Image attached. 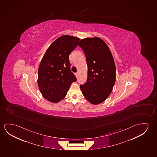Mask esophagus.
<instances>
[{"mask_svg": "<svg viewBox=\"0 0 157 157\" xmlns=\"http://www.w3.org/2000/svg\"><path fill=\"white\" fill-rule=\"evenodd\" d=\"M75 77L77 78L78 77V73H75Z\"/></svg>", "mask_w": 157, "mask_h": 157, "instance_id": "34e87169", "label": "esophagus"}]
</instances>
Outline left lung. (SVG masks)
Listing matches in <instances>:
<instances>
[{
    "instance_id": "1",
    "label": "left lung",
    "mask_w": 157,
    "mask_h": 157,
    "mask_svg": "<svg viewBox=\"0 0 157 157\" xmlns=\"http://www.w3.org/2000/svg\"><path fill=\"white\" fill-rule=\"evenodd\" d=\"M78 46L87 63V82L80 85L85 98L91 104H100L108 98L116 80V67L111 52L99 37L82 39Z\"/></svg>"
}]
</instances>
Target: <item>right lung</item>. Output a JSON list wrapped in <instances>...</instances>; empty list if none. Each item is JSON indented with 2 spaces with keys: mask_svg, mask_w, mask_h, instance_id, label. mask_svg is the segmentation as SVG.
I'll return each mask as SVG.
<instances>
[{
  "mask_svg": "<svg viewBox=\"0 0 157 157\" xmlns=\"http://www.w3.org/2000/svg\"><path fill=\"white\" fill-rule=\"evenodd\" d=\"M79 39L63 35L54 41L46 51L38 70L37 84L44 98L58 103L65 98L71 84L77 81L70 70L69 55Z\"/></svg>",
  "mask_w": 157,
  "mask_h": 157,
  "instance_id": "right-lung-1",
  "label": "right lung"
}]
</instances>
